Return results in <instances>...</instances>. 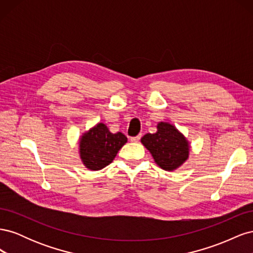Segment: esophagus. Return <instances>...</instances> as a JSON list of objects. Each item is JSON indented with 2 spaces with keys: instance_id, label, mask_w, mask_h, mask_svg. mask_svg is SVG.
<instances>
[{
  "instance_id": "34e87169",
  "label": "esophagus",
  "mask_w": 253,
  "mask_h": 253,
  "mask_svg": "<svg viewBox=\"0 0 253 253\" xmlns=\"http://www.w3.org/2000/svg\"><path fill=\"white\" fill-rule=\"evenodd\" d=\"M140 138H141V135L135 136V137H132V138H131V141H133V142H138V141L140 140Z\"/></svg>"
}]
</instances>
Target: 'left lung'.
Instances as JSON below:
<instances>
[{"label": "left lung", "instance_id": "1", "mask_svg": "<svg viewBox=\"0 0 253 253\" xmlns=\"http://www.w3.org/2000/svg\"><path fill=\"white\" fill-rule=\"evenodd\" d=\"M141 142L150 151L156 164L167 171L178 168L189 156V147L185 137L166 122L158 124L156 133L145 134Z\"/></svg>", "mask_w": 253, "mask_h": 253}]
</instances>
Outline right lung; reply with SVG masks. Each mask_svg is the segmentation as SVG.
<instances>
[{
  "mask_svg": "<svg viewBox=\"0 0 253 253\" xmlns=\"http://www.w3.org/2000/svg\"><path fill=\"white\" fill-rule=\"evenodd\" d=\"M126 140L122 133L113 134L103 124L97 125L81 138L80 156L83 164L94 171L103 169L113 162Z\"/></svg>",
  "mask_w": 253,
  "mask_h": 253,
  "instance_id": "add662e5",
  "label": "right lung"
}]
</instances>
